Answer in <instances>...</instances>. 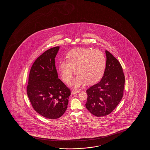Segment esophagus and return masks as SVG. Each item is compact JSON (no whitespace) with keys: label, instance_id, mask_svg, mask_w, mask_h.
I'll list each match as a JSON object with an SVG mask.
<instances>
[{"label":"esophagus","instance_id":"34e87169","mask_svg":"<svg viewBox=\"0 0 150 150\" xmlns=\"http://www.w3.org/2000/svg\"><path fill=\"white\" fill-rule=\"evenodd\" d=\"M80 92L79 90H73L72 91V94L74 95L76 94L77 93Z\"/></svg>","mask_w":150,"mask_h":150}]
</instances>
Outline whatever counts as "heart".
<instances>
[{
	"label": "heart",
	"instance_id": "1",
	"mask_svg": "<svg viewBox=\"0 0 150 150\" xmlns=\"http://www.w3.org/2000/svg\"><path fill=\"white\" fill-rule=\"evenodd\" d=\"M67 61L61 60L59 71L62 79L72 88H79L86 82L90 84L98 81L105 72L106 59L105 54L99 50L79 48L69 52Z\"/></svg>",
	"mask_w": 150,
	"mask_h": 150
}]
</instances>
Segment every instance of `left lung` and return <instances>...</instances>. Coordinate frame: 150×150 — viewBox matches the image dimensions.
Returning <instances> with one entry per match:
<instances>
[{"mask_svg":"<svg viewBox=\"0 0 150 150\" xmlns=\"http://www.w3.org/2000/svg\"><path fill=\"white\" fill-rule=\"evenodd\" d=\"M106 65L100 81L86 90V107L93 115L101 117L116 108L123 96L125 78L118 60L105 51Z\"/></svg>","mask_w":150,"mask_h":150,"instance_id":"1","label":"left lung"}]
</instances>
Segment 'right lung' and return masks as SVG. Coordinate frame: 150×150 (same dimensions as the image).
I'll list each match as a JSON object with an SVG mask.
<instances>
[{
  "mask_svg": "<svg viewBox=\"0 0 150 150\" xmlns=\"http://www.w3.org/2000/svg\"><path fill=\"white\" fill-rule=\"evenodd\" d=\"M59 47L45 52L34 62L29 74L27 94L35 111L43 117L57 119L68 108L70 91L58 78L56 56Z\"/></svg>",
  "mask_w": 150,
  "mask_h": 150,
  "instance_id": "right-lung-1",
  "label": "right lung"
}]
</instances>
